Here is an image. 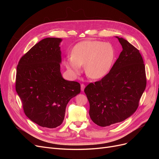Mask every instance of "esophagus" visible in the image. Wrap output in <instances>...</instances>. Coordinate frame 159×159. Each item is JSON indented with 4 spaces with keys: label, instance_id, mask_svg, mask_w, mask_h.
<instances>
[{
    "label": "esophagus",
    "instance_id": "esophagus-1",
    "mask_svg": "<svg viewBox=\"0 0 159 159\" xmlns=\"http://www.w3.org/2000/svg\"><path fill=\"white\" fill-rule=\"evenodd\" d=\"M84 88H85V84H81V91H84Z\"/></svg>",
    "mask_w": 159,
    "mask_h": 159
}]
</instances>
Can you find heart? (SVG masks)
Instances as JSON below:
<instances>
[{
	"instance_id": "heart-1",
	"label": "heart",
	"mask_w": 159,
	"mask_h": 159,
	"mask_svg": "<svg viewBox=\"0 0 159 159\" xmlns=\"http://www.w3.org/2000/svg\"><path fill=\"white\" fill-rule=\"evenodd\" d=\"M114 57L115 50L111 44L98 40H88L75 45L71 56L66 57L64 64L74 74H79L81 66H85L88 76L99 79L109 71Z\"/></svg>"
}]
</instances>
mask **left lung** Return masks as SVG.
<instances>
[{"label":"left lung","mask_w":159,"mask_h":159,"mask_svg":"<svg viewBox=\"0 0 159 159\" xmlns=\"http://www.w3.org/2000/svg\"><path fill=\"white\" fill-rule=\"evenodd\" d=\"M123 50L107 74L84 89L89 114L100 127L123 121L136 111L146 88L145 66L139 50L117 37Z\"/></svg>","instance_id":"left-lung-1"}]
</instances>
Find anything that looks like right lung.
I'll list each match as a JSON object with an SVG mask.
<instances>
[{
	"instance_id": "add662e5",
	"label": "right lung",
	"mask_w": 159,
	"mask_h": 159,
	"mask_svg": "<svg viewBox=\"0 0 159 159\" xmlns=\"http://www.w3.org/2000/svg\"><path fill=\"white\" fill-rule=\"evenodd\" d=\"M61 39L46 38L18 61L16 91L25 115L42 127L53 129L63 122L69 101L80 93V84L64 80L60 73Z\"/></svg>"
}]
</instances>
